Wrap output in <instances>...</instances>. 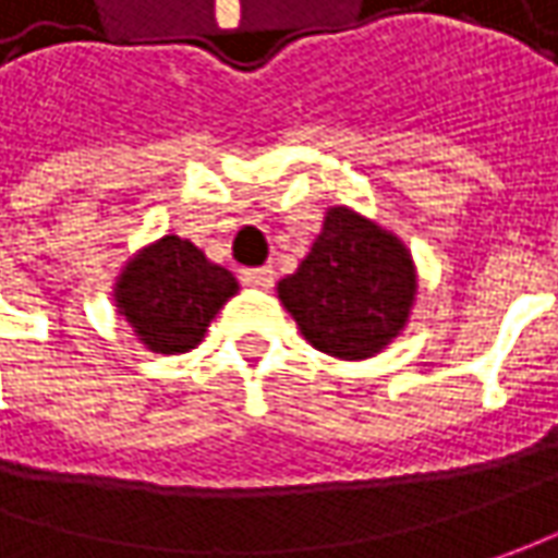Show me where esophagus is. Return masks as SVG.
<instances>
[{
	"label": "esophagus",
	"instance_id": "obj_1",
	"mask_svg": "<svg viewBox=\"0 0 558 558\" xmlns=\"http://www.w3.org/2000/svg\"><path fill=\"white\" fill-rule=\"evenodd\" d=\"M242 282L251 286V289H269V286H272V269L269 267L242 269Z\"/></svg>",
	"mask_w": 558,
	"mask_h": 558
}]
</instances>
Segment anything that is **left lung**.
<instances>
[{
    "mask_svg": "<svg viewBox=\"0 0 558 558\" xmlns=\"http://www.w3.org/2000/svg\"><path fill=\"white\" fill-rule=\"evenodd\" d=\"M416 264L395 232L338 204L311 254L276 291L316 351L338 360L381 354L416 301Z\"/></svg>",
    "mask_w": 558,
    "mask_h": 558,
    "instance_id": "1",
    "label": "left lung"
}]
</instances>
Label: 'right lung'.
I'll list each match as a JSON object with an SVG mask.
<instances>
[{"instance_id": "right-lung-1", "label": "right lung", "mask_w": 558, "mask_h": 558, "mask_svg": "<svg viewBox=\"0 0 558 558\" xmlns=\"http://www.w3.org/2000/svg\"><path fill=\"white\" fill-rule=\"evenodd\" d=\"M239 294L235 276L189 239L163 235L136 251L114 282V307L151 354H185Z\"/></svg>"}]
</instances>
